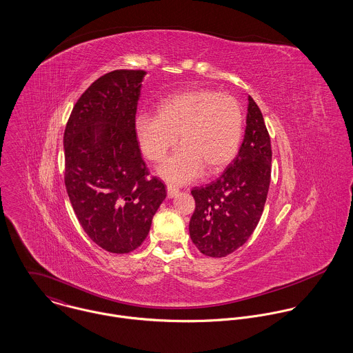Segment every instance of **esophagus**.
<instances>
[{"label":"esophagus","mask_w":353,"mask_h":353,"mask_svg":"<svg viewBox=\"0 0 353 353\" xmlns=\"http://www.w3.org/2000/svg\"><path fill=\"white\" fill-rule=\"evenodd\" d=\"M179 193V189L178 188H175V186H172V185H167V196L170 197V199H172L174 196H176Z\"/></svg>","instance_id":"esophagus-1"}]
</instances>
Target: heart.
I'll return each mask as SVG.
<instances>
[{"label":"heart","mask_w":353,"mask_h":353,"mask_svg":"<svg viewBox=\"0 0 353 353\" xmlns=\"http://www.w3.org/2000/svg\"><path fill=\"white\" fill-rule=\"evenodd\" d=\"M141 153L153 163L164 160L179 136L182 144L159 170L167 181L183 183L205 167L216 172L236 154L243 134V112L232 95L212 90L171 94L156 104V115L134 122Z\"/></svg>","instance_id":"b5f03b06"}]
</instances>
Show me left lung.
<instances>
[{
  "instance_id": "1",
  "label": "left lung",
  "mask_w": 353,
  "mask_h": 353,
  "mask_svg": "<svg viewBox=\"0 0 353 353\" xmlns=\"http://www.w3.org/2000/svg\"><path fill=\"white\" fill-rule=\"evenodd\" d=\"M270 172V137L259 107L249 97L238 156L216 181L192 190L196 209L189 231L203 255L221 258L248 242L263 212Z\"/></svg>"
}]
</instances>
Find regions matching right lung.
Wrapping results in <instances>:
<instances>
[{
  "label": "right lung",
  "instance_id": "obj_1",
  "mask_svg": "<svg viewBox=\"0 0 353 353\" xmlns=\"http://www.w3.org/2000/svg\"><path fill=\"white\" fill-rule=\"evenodd\" d=\"M144 70L119 69L76 101L63 133L65 186L79 223L105 252L141 246L165 186L152 176L134 133Z\"/></svg>",
  "mask_w": 353,
  "mask_h": 353
}]
</instances>
